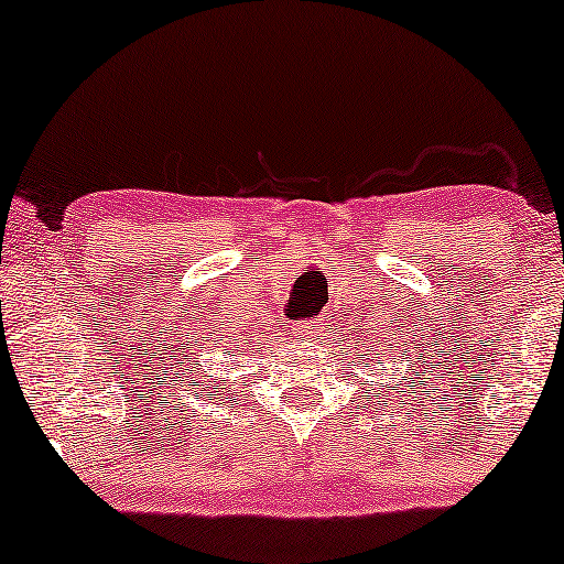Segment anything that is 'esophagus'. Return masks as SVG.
Returning <instances> with one entry per match:
<instances>
[{"label":"esophagus","mask_w":564,"mask_h":564,"mask_svg":"<svg viewBox=\"0 0 564 564\" xmlns=\"http://www.w3.org/2000/svg\"><path fill=\"white\" fill-rule=\"evenodd\" d=\"M323 326H326V323H321V321L300 323V326L292 328V336H295L297 341H303V344H307V341H318Z\"/></svg>","instance_id":"esophagus-1"}]
</instances>
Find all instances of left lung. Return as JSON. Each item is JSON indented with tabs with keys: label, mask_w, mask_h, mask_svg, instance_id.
Wrapping results in <instances>:
<instances>
[{
	"label": "left lung",
	"mask_w": 564,
	"mask_h": 564,
	"mask_svg": "<svg viewBox=\"0 0 564 564\" xmlns=\"http://www.w3.org/2000/svg\"><path fill=\"white\" fill-rule=\"evenodd\" d=\"M367 354H369V357H372V359H369V361H377V365H384V357H382V349H380V346H367ZM359 357H361V365H365V354H359ZM400 365H403V361H400ZM388 384H384V382H380V390L384 392V403H388V400H392V398H398L400 400V403H403V395H405V388H411L413 390V384H408V382H403V380H398V377H388ZM411 380H413V377H411ZM377 395H380V392H377Z\"/></svg>",
	"instance_id": "obj_1"
}]
</instances>
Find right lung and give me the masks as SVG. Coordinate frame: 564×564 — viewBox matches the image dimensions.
Wrapping results in <instances>:
<instances>
[{
	"label": "right lung",
	"mask_w": 564,
	"mask_h": 564,
	"mask_svg": "<svg viewBox=\"0 0 564 564\" xmlns=\"http://www.w3.org/2000/svg\"><path fill=\"white\" fill-rule=\"evenodd\" d=\"M197 366L200 367L199 370H197L196 367H192V369H189V377H192L189 382H197V390H205L207 384H210V390L218 392V390H220V382H215V377H213V375H207L205 369H203V365Z\"/></svg>",
	"instance_id": "1"
}]
</instances>
